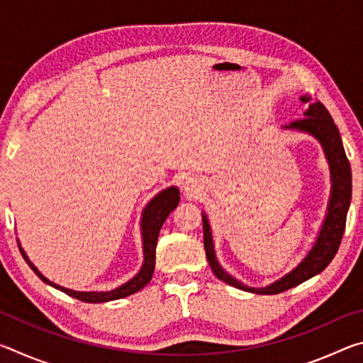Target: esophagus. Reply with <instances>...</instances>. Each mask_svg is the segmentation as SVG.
I'll return each instance as SVG.
<instances>
[{
  "mask_svg": "<svg viewBox=\"0 0 363 363\" xmlns=\"http://www.w3.org/2000/svg\"><path fill=\"white\" fill-rule=\"evenodd\" d=\"M182 187H184V190H186L187 194H190V195H195V194H199V192H200V189H201V182H200V179H196V177H194V176H189V177H186V179H184V182H182Z\"/></svg>",
  "mask_w": 363,
  "mask_h": 363,
  "instance_id": "obj_1",
  "label": "esophagus"
}]
</instances>
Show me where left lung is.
Returning a JSON list of instances; mask_svg holds the SVG:
<instances>
[{"label":"left lung","mask_w":363,"mask_h":363,"mask_svg":"<svg viewBox=\"0 0 363 363\" xmlns=\"http://www.w3.org/2000/svg\"><path fill=\"white\" fill-rule=\"evenodd\" d=\"M299 101L303 104H307L304 118L293 121L290 125H285L284 130L309 134V136L315 138L318 143H320L325 158H327L330 167L331 181L327 214H325V219L320 230H318V235L314 245H312V248L307 251L304 259L301 261L296 267L291 269L290 272L284 275V277H280L279 280H275L266 286H248L242 284L240 280H237L235 277H232V275L219 264L216 251H214L210 220H208V216L205 213H201V216H203L205 251L206 259L210 262V267L219 280L225 281L227 285L238 288V290L256 294H277L290 290V288L298 286L303 284V281L312 279L317 274H320L331 262L337 248H340L352 196L351 164H349L346 152H344L340 131H337L333 118H331V115L328 113V110L325 108L323 104L318 101H312L311 96H301Z\"/></svg>","instance_id":"8db88e82"}]
</instances>
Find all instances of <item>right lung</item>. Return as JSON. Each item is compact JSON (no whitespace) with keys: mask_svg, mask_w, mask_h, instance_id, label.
<instances>
[{"mask_svg":"<svg viewBox=\"0 0 363 363\" xmlns=\"http://www.w3.org/2000/svg\"><path fill=\"white\" fill-rule=\"evenodd\" d=\"M179 200H181L179 189L176 186H171V187L163 189L162 192H158L149 201V203L145 205V208L143 210V216H140V235H143V253H144L143 266H140L139 272L134 275L133 279L108 291H75V290H70V288L54 284V281L46 279L45 275L36 269L35 264L28 259V256L21 247L19 240H17V245H19L21 253L23 256V259L27 261L30 269H32L33 272L38 275L43 281H45V284L54 286L56 290L64 291L72 298L83 301V303H108V301L121 299V298L130 296V294L138 293L152 280L153 270H155V248H157L160 229H162L163 223L169 216V213L179 205Z\"/></svg>","mask_w":363,"mask_h":363,"instance_id":"right-lung-1","label":"right lung"}]
</instances>
